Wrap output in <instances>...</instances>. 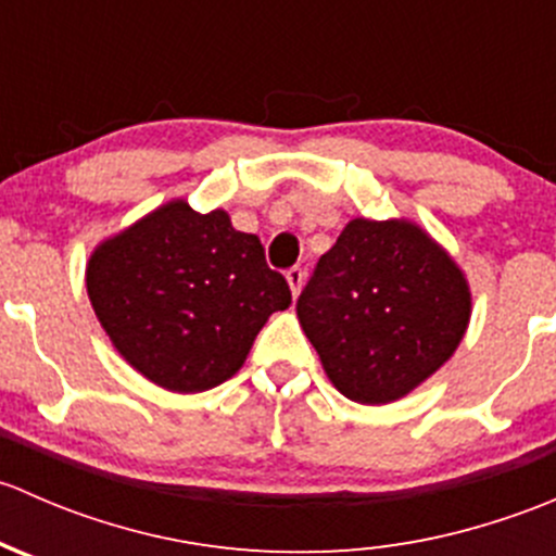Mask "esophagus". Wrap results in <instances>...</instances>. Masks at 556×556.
Instances as JSON below:
<instances>
[{
	"label": "esophagus",
	"mask_w": 556,
	"mask_h": 556,
	"mask_svg": "<svg viewBox=\"0 0 556 556\" xmlns=\"http://www.w3.org/2000/svg\"><path fill=\"white\" fill-rule=\"evenodd\" d=\"M304 268L301 266H293V268H288V285H290V290H293V299L295 295L301 293V288H304Z\"/></svg>",
	"instance_id": "34e87169"
}]
</instances>
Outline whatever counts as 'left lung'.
Returning <instances> with one entry per match:
<instances>
[{"instance_id": "8db88e82", "label": "left lung", "mask_w": 556, "mask_h": 556, "mask_svg": "<svg viewBox=\"0 0 556 556\" xmlns=\"http://www.w3.org/2000/svg\"><path fill=\"white\" fill-rule=\"evenodd\" d=\"M295 309L341 395L390 403L450 361L470 293L422 228L357 217L319 257Z\"/></svg>"}]
</instances>
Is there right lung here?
I'll use <instances>...</instances> for the list:
<instances>
[{
    "instance_id": "right-lung-1",
    "label": "right lung",
    "mask_w": 556,
    "mask_h": 556,
    "mask_svg": "<svg viewBox=\"0 0 556 556\" xmlns=\"http://www.w3.org/2000/svg\"><path fill=\"white\" fill-rule=\"evenodd\" d=\"M86 285L115 350L172 392L231 379L266 319L290 306L261 239L237 231L223 210L199 215L185 201L99 247Z\"/></svg>"
}]
</instances>
